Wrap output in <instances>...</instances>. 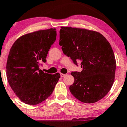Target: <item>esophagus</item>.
<instances>
[{"label": "esophagus", "instance_id": "1", "mask_svg": "<svg viewBox=\"0 0 127 127\" xmlns=\"http://www.w3.org/2000/svg\"><path fill=\"white\" fill-rule=\"evenodd\" d=\"M65 75H66V74H64V73H60V76H61V77L62 78V77H64V76H65Z\"/></svg>", "mask_w": 127, "mask_h": 127}]
</instances>
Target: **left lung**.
I'll return each instance as SVG.
<instances>
[{"mask_svg":"<svg viewBox=\"0 0 127 127\" xmlns=\"http://www.w3.org/2000/svg\"><path fill=\"white\" fill-rule=\"evenodd\" d=\"M59 44L75 64L81 61V72L71 73L75 79L71 93L89 104L102 99L115 81L116 63L110 43L98 32L61 26Z\"/></svg>","mask_w":127,"mask_h":127,"instance_id":"left-lung-1","label":"left lung"}]
</instances>
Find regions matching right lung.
<instances>
[{"mask_svg": "<svg viewBox=\"0 0 127 127\" xmlns=\"http://www.w3.org/2000/svg\"><path fill=\"white\" fill-rule=\"evenodd\" d=\"M56 29L40 30L21 36L12 44L6 63L9 86L22 102L37 105L46 99L60 78L40 69L56 40Z\"/></svg>", "mask_w": 127, "mask_h": 127, "instance_id": "add662e5", "label": "right lung"}]
</instances>
